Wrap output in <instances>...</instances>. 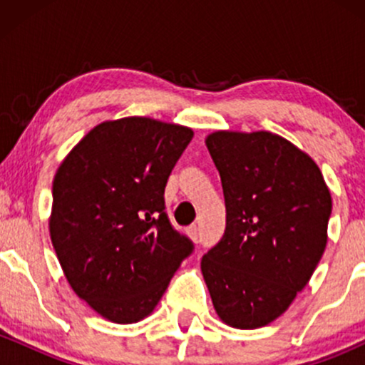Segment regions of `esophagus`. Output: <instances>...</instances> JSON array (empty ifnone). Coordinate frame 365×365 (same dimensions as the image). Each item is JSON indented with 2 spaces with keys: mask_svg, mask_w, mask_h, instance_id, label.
<instances>
[{
  "mask_svg": "<svg viewBox=\"0 0 365 365\" xmlns=\"http://www.w3.org/2000/svg\"><path fill=\"white\" fill-rule=\"evenodd\" d=\"M187 233H188V237L192 238V240H197V238H199V228H197V225L188 226Z\"/></svg>",
  "mask_w": 365,
  "mask_h": 365,
  "instance_id": "esophagus-1",
  "label": "esophagus"
}]
</instances>
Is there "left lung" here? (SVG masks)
Returning <instances> with one entry per match:
<instances>
[{"label": "left lung", "mask_w": 365, "mask_h": 365, "mask_svg": "<svg viewBox=\"0 0 365 365\" xmlns=\"http://www.w3.org/2000/svg\"><path fill=\"white\" fill-rule=\"evenodd\" d=\"M223 185L225 235L200 261L217 316L240 329L290 307L328 242L331 195L307 154L271 132L206 140Z\"/></svg>", "instance_id": "1"}]
</instances>
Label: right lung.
<instances>
[{
	"label": "right lung",
	"mask_w": 365,
	"mask_h": 365,
	"mask_svg": "<svg viewBox=\"0 0 365 365\" xmlns=\"http://www.w3.org/2000/svg\"><path fill=\"white\" fill-rule=\"evenodd\" d=\"M194 132L142 116L104 121L53 182L51 242L73 292L113 322L154 311L194 252L166 215L165 187Z\"/></svg>",
	"instance_id": "add662e5"
}]
</instances>
